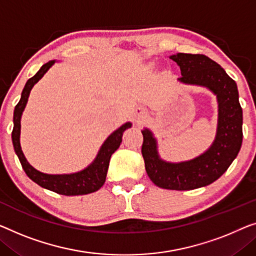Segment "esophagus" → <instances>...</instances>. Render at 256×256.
I'll list each match as a JSON object with an SVG mask.
<instances>
[{"label": "esophagus", "mask_w": 256, "mask_h": 256, "mask_svg": "<svg viewBox=\"0 0 256 256\" xmlns=\"http://www.w3.org/2000/svg\"><path fill=\"white\" fill-rule=\"evenodd\" d=\"M147 118V114L144 109H136L134 112V117H133V122H136V124H142Z\"/></svg>", "instance_id": "34e87169"}]
</instances>
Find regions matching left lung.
Wrapping results in <instances>:
<instances>
[{"instance_id":"1","label":"left lung","mask_w":256,"mask_h":256,"mask_svg":"<svg viewBox=\"0 0 256 256\" xmlns=\"http://www.w3.org/2000/svg\"><path fill=\"white\" fill-rule=\"evenodd\" d=\"M182 71L180 82L204 86L216 94L218 101V126L212 147L188 162L168 163L158 158L156 140L150 130L142 131L141 152L148 177L166 190H188L217 180L237 158L242 142V109L237 84L224 68L202 54L170 56Z\"/></svg>"}]
</instances>
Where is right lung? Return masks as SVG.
<instances>
[{"mask_svg": "<svg viewBox=\"0 0 256 256\" xmlns=\"http://www.w3.org/2000/svg\"><path fill=\"white\" fill-rule=\"evenodd\" d=\"M55 60H49L48 63L44 64L36 76L30 78L26 82L24 90L22 92V98L17 106H14V130H12V144L14 152L18 156L19 161L26 174L32 179L34 182L40 185L41 188L50 190L52 192L62 194V196H82V194L93 193L95 190H100L104 184L108 166L112 152L120 147L122 142V136L125 130L131 128V123H125L124 125L112 133L100 148V152L92 164L86 168L85 170L77 174H46L34 169V168L26 161L24 154H22L20 142H19V136H20V117L24 110L30 92L39 80L44 77V74L48 71Z\"/></svg>", "mask_w": 256, "mask_h": 256, "instance_id": "1", "label": "right lung"}]
</instances>
